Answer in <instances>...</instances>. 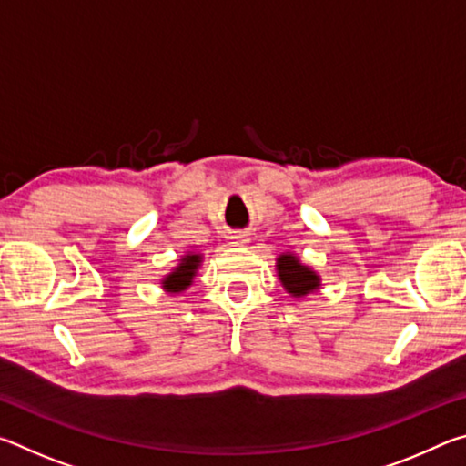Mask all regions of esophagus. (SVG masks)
Returning a JSON list of instances; mask_svg holds the SVG:
<instances>
[{"label":"esophagus","instance_id":"obj_1","mask_svg":"<svg viewBox=\"0 0 466 466\" xmlns=\"http://www.w3.org/2000/svg\"><path fill=\"white\" fill-rule=\"evenodd\" d=\"M228 238H230L232 247H244V244L248 242V240H247V234H244V232H234V234L228 236Z\"/></svg>","mask_w":466,"mask_h":466}]
</instances>
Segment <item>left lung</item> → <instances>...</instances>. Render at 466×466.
Returning <instances> with one entry per match:
<instances>
[{"label":"left lung","instance_id":"8db88e82","mask_svg":"<svg viewBox=\"0 0 466 466\" xmlns=\"http://www.w3.org/2000/svg\"><path fill=\"white\" fill-rule=\"evenodd\" d=\"M275 267H278L281 286L286 288L289 296L302 298L320 288V278L317 271H312L309 265L299 263V258L291 255V252H283V255H279L278 265Z\"/></svg>","mask_w":466,"mask_h":466}]
</instances>
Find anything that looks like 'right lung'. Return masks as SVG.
I'll list each match as a JSON object with an SVG mask.
<instances>
[{"label": "right lung", "mask_w": 466, "mask_h": 466, "mask_svg": "<svg viewBox=\"0 0 466 466\" xmlns=\"http://www.w3.org/2000/svg\"><path fill=\"white\" fill-rule=\"evenodd\" d=\"M201 255L197 252H187V255L180 258V263L168 273L167 278L162 279V288L170 291V294H178V291H185L193 283V278L197 275V269L201 265Z\"/></svg>", "instance_id": "obj_1"}]
</instances>
